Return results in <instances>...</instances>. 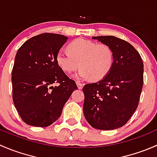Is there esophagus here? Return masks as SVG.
Segmentation results:
<instances>
[{"label": "esophagus", "instance_id": "34e87169", "mask_svg": "<svg viewBox=\"0 0 157 157\" xmlns=\"http://www.w3.org/2000/svg\"><path fill=\"white\" fill-rule=\"evenodd\" d=\"M76 83H77V87H78L79 90H81V89L83 88V83H81L80 82H77Z\"/></svg>", "mask_w": 157, "mask_h": 157}]
</instances>
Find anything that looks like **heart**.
Segmentation results:
<instances>
[{
    "instance_id": "b5f03b06",
    "label": "heart",
    "mask_w": 157,
    "mask_h": 157,
    "mask_svg": "<svg viewBox=\"0 0 157 157\" xmlns=\"http://www.w3.org/2000/svg\"><path fill=\"white\" fill-rule=\"evenodd\" d=\"M68 52L60 49L56 55V62L66 73H71L81 67L74 74V78L93 80L103 79L114 64V52L105 44H97L93 41L77 39L67 46Z\"/></svg>"
}]
</instances>
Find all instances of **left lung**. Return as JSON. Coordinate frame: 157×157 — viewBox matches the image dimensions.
<instances>
[{"mask_svg":"<svg viewBox=\"0 0 157 157\" xmlns=\"http://www.w3.org/2000/svg\"><path fill=\"white\" fill-rule=\"evenodd\" d=\"M93 39L110 46L115 59L103 79L83 86V114L96 129H117L128 122L137 108L144 83L143 61L126 41L112 36Z\"/></svg>","mask_w":157,"mask_h":157,"instance_id":"left-lung-1","label":"left lung"}]
</instances>
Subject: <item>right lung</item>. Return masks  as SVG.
Wrapping results in <instances>:
<instances>
[{
  "label": "right lung",
  "mask_w": 157,
  "mask_h": 157,
  "mask_svg": "<svg viewBox=\"0 0 157 157\" xmlns=\"http://www.w3.org/2000/svg\"><path fill=\"white\" fill-rule=\"evenodd\" d=\"M67 37L42 33L18 49L12 71L13 100L25 123L48 127L58 119L64 104L77 90L56 62L57 52ZM58 82V86L52 84Z\"/></svg>",
  "instance_id": "1"
}]
</instances>
